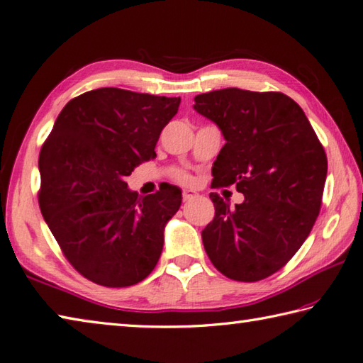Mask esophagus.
Segmentation results:
<instances>
[{
    "mask_svg": "<svg viewBox=\"0 0 363 363\" xmlns=\"http://www.w3.org/2000/svg\"><path fill=\"white\" fill-rule=\"evenodd\" d=\"M199 196V194L195 192V190H182V200L184 201H189V200H194Z\"/></svg>",
    "mask_w": 363,
    "mask_h": 363,
    "instance_id": "34e87169",
    "label": "esophagus"
}]
</instances>
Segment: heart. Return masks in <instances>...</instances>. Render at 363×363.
<instances>
[{
    "label": "heart",
    "mask_w": 363,
    "mask_h": 363,
    "mask_svg": "<svg viewBox=\"0 0 363 363\" xmlns=\"http://www.w3.org/2000/svg\"><path fill=\"white\" fill-rule=\"evenodd\" d=\"M173 177H174L177 182H181V184H189L190 182V176L186 173V171H182V169H176L174 173H173Z\"/></svg>",
    "instance_id": "1"
}]
</instances>
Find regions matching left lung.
<instances>
[{
  "instance_id": "obj_1",
  "label": "left lung",
  "mask_w": 363,
  "mask_h": 363,
  "mask_svg": "<svg viewBox=\"0 0 363 363\" xmlns=\"http://www.w3.org/2000/svg\"><path fill=\"white\" fill-rule=\"evenodd\" d=\"M194 109L220 128L225 146L213 186L245 195L230 208L217 194L201 232L209 260L227 278L265 279L292 259L318 219L327 155L303 109L279 91L222 89L195 96Z\"/></svg>"
}]
</instances>
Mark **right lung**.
Instances as JSON below:
<instances>
[{
	"label": "right lung",
	"mask_w": 363,
	"mask_h": 363,
	"mask_svg": "<svg viewBox=\"0 0 363 363\" xmlns=\"http://www.w3.org/2000/svg\"><path fill=\"white\" fill-rule=\"evenodd\" d=\"M179 103L116 87L85 91L62 109L43 144L39 208L68 262L95 284H138L160 259L181 190L168 186L141 199L125 179L155 159Z\"/></svg>",
	"instance_id": "right-lung-1"
}]
</instances>
